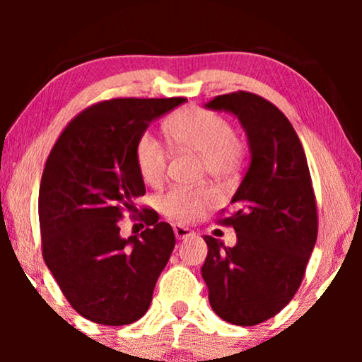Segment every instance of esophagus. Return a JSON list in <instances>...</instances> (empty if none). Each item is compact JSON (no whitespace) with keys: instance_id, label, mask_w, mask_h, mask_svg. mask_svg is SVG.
<instances>
[{"instance_id":"esophagus-1","label":"esophagus","mask_w":362,"mask_h":362,"mask_svg":"<svg viewBox=\"0 0 362 362\" xmlns=\"http://www.w3.org/2000/svg\"><path fill=\"white\" fill-rule=\"evenodd\" d=\"M173 233L178 240H185V238H190V236H194L192 231L189 230V228L182 226V224H173Z\"/></svg>"}]
</instances>
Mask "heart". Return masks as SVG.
<instances>
[{"mask_svg":"<svg viewBox=\"0 0 362 362\" xmlns=\"http://www.w3.org/2000/svg\"><path fill=\"white\" fill-rule=\"evenodd\" d=\"M168 138L178 148L197 153L204 161L206 173L214 180H233L243 160V148L235 129L214 112L189 107L178 112L167 124ZM134 161L141 178L148 185H160L167 175L168 149L156 136L144 132L136 141ZM214 190L209 187H172L158 197V209L170 219L190 223L214 202Z\"/></svg>","mask_w":362,"mask_h":362,"instance_id":"1","label":"heart"}]
</instances>
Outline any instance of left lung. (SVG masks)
Returning a JSON list of instances; mask_svg holds the SVG:
<instances>
[{
    "label": "left lung",
    "mask_w": 362,
    "mask_h": 362,
    "mask_svg": "<svg viewBox=\"0 0 362 362\" xmlns=\"http://www.w3.org/2000/svg\"><path fill=\"white\" fill-rule=\"evenodd\" d=\"M207 109L240 119L252 161L231 199L228 216L216 223L236 231L235 247L204 236L207 257L202 279L211 308L224 322L259 325L293 300L317 243V199L305 149L282 112L259 95H218Z\"/></svg>",
    "instance_id": "8db88e82"
}]
</instances>
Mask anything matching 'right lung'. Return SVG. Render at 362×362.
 <instances>
[{"label": "right lung", "instance_id": "obj_1", "mask_svg": "<svg viewBox=\"0 0 362 362\" xmlns=\"http://www.w3.org/2000/svg\"><path fill=\"white\" fill-rule=\"evenodd\" d=\"M184 102H98L69 120L49 153L39 190L42 257L66 300L86 320L120 327L149 308L175 235L151 207L139 216L146 230L138 236L122 238L119 223L138 211L136 199L146 194L136 141L151 120Z\"/></svg>", "mask_w": 362, "mask_h": 362}]
</instances>
